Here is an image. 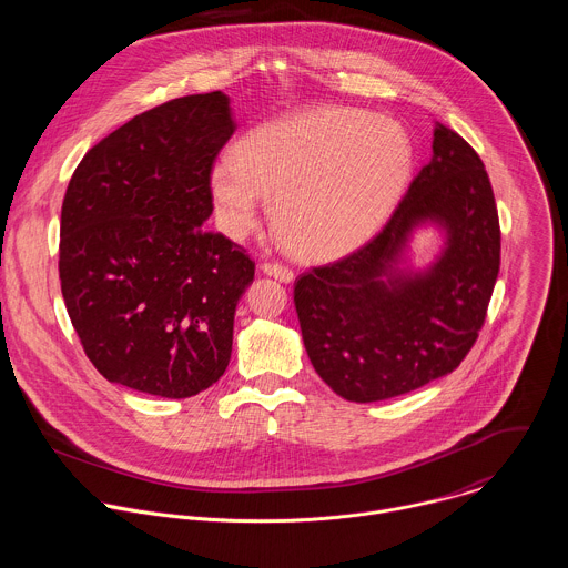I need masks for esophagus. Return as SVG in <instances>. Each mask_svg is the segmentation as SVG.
Returning a JSON list of instances; mask_svg holds the SVG:
<instances>
[{
  "label": "esophagus",
  "instance_id": "esophagus-1",
  "mask_svg": "<svg viewBox=\"0 0 568 568\" xmlns=\"http://www.w3.org/2000/svg\"><path fill=\"white\" fill-rule=\"evenodd\" d=\"M261 270H263V274H267V276H272L281 283H292L294 281V272L290 267L281 265V263H263Z\"/></svg>",
  "mask_w": 568,
  "mask_h": 568
}]
</instances>
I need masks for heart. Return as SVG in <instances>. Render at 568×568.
Here are the masks:
<instances>
[{
    "label": "heart",
    "instance_id": "1",
    "mask_svg": "<svg viewBox=\"0 0 568 568\" xmlns=\"http://www.w3.org/2000/svg\"><path fill=\"white\" fill-rule=\"evenodd\" d=\"M414 171L409 132L366 110L326 105L252 128L209 171L220 229L237 240L272 200L281 245L301 261L342 258L390 217Z\"/></svg>",
    "mask_w": 568,
    "mask_h": 568
}]
</instances>
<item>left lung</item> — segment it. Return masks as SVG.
Masks as SVG:
<instances>
[{"label": "left lung", "instance_id": "1", "mask_svg": "<svg viewBox=\"0 0 568 568\" xmlns=\"http://www.w3.org/2000/svg\"><path fill=\"white\" fill-rule=\"evenodd\" d=\"M444 242L410 265L416 230ZM490 178L454 130L434 123L432 159L366 247L303 274L294 305L307 357L337 395L377 402L452 373L474 346L501 263Z\"/></svg>", "mask_w": 568, "mask_h": 568}]
</instances>
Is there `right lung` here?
Wrapping results in <instances>:
<instances>
[{"instance_id":"obj_1","label":"right lung","mask_w":568,"mask_h":568,"mask_svg":"<svg viewBox=\"0 0 568 568\" xmlns=\"http://www.w3.org/2000/svg\"><path fill=\"white\" fill-rule=\"evenodd\" d=\"M233 132L226 94L182 97L78 164L60 215V287L108 382L182 399L224 375L235 305L254 281L245 250L204 231L209 171Z\"/></svg>"}]
</instances>
